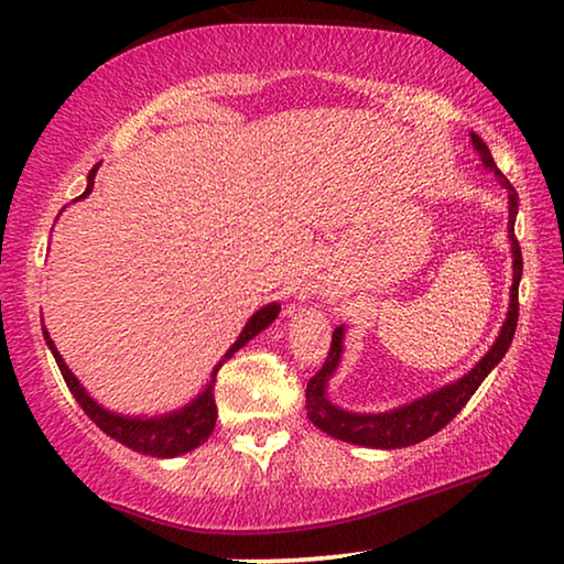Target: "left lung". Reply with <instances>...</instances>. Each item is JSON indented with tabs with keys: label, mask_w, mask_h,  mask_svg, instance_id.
<instances>
[{
	"label": "left lung",
	"mask_w": 564,
	"mask_h": 564,
	"mask_svg": "<svg viewBox=\"0 0 564 564\" xmlns=\"http://www.w3.org/2000/svg\"><path fill=\"white\" fill-rule=\"evenodd\" d=\"M473 147L477 154H480L482 166L492 171L495 178L500 181V186L508 191V241H510V253H512V289H510V305H508V318H505L498 338L490 346V350L475 362V368L467 370L463 378L453 380L443 388L433 390L423 398L413 400V403L400 405L393 410H386V413H352V410H343L340 405L333 403L328 398V383L333 373H336L340 366L343 356V338H346V328L338 326L333 330L330 350L328 358L323 362V368L316 376L308 380V388H305V408H308V420L323 433L330 437H338L343 443L362 445V447H380V451H395V447H408L415 445L425 437L435 435L437 431L451 423V420L460 413L467 400L485 378H488L490 370L498 366L505 358L510 343L514 338V328H518V289L522 279V253L520 243L514 238V218H518V191L512 188L508 178L502 176V171L495 166L492 154L485 141L470 133Z\"/></svg>",
	"instance_id": "1"
}]
</instances>
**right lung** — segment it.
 Segmentation results:
<instances>
[{
    "label": "right lung",
    "instance_id": "1",
    "mask_svg": "<svg viewBox=\"0 0 564 564\" xmlns=\"http://www.w3.org/2000/svg\"><path fill=\"white\" fill-rule=\"evenodd\" d=\"M97 171H99V166H94L89 171L87 188H84V194L79 198H87L91 194L94 176H97ZM79 198H76V202H79ZM279 313H281L279 303H269V305H263V308L256 311L243 326L241 336L236 338L234 346L228 348L224 352V358L214 366L212 378H208V383L204 386L202 393H198L194 400H188L184 408L171 410V413H161V415H121V413H113V410H107L101 403H97V400L87 393V388L79 383V378H76L69 370V366L64 362L62 352L56 350L54 340L50 338V330L42 328V333H44L46 346H50L52 356L56 360V366H59V370H62L64 383L69 386L72 395L76 398V403H79L84 408V413H87L94 423H97L99 431H104L117 443L127 445V447H131V451H137L141 455L176 457V455L196 451V447L204 445L208 441V435L214 433V425H216L214 383H216L218 368H221L236 350H241L248 340L256 338L261 330L269 328L271 323L279 318Z\"/></svg>",
    "mask_w": 564,
    "mask_h": 564
}]
</instances>
